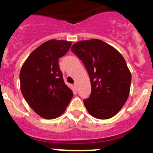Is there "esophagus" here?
Instances as JSON below:
<instances>
[{
    "mask_svg": "<svg viewBox=\"0 0 153 153\" xmlns=\"http://www.w3.org/2000/svg\"><path fill=\"white\" fill-rule=\"evenodd\" d=\"M74 88H75V90H78V85L76 83L74 84Z\"/></svg>",
    "mask_w": 153,
    "mask_h": 153,
    "instance_id": "esophagus-1",
    "label": "esophagus"
}]
</instances>
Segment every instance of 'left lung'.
I'll return each mask as SVG.
<instances>
[{"label": "left lung", "mask_w": 153, "mask_h": 153, "mask_svg": "<svg viewBox=\"0 0 153 153\" xmlns=\"http://www.w3.org/2000/svg\"><path fill=\"white\" fill-rule=\"evenodd\" d=\"M72 51L85 64L91 79V94L84 100L87 110L99 119L116 115L129 96L131 74L122 55L99 39L81 41Z\"/></svg>", "instance_id": "8db88e82"}]
</instances>
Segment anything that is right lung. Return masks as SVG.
Returning <instances> with one entry per match:
<instances>
[{
    "label": "right lung",
    "mask_w": 153,
    "mask_h": 153,
    "mask_svg": "<svg viewBox=\"0 0 153 153\" xmlns=\"http://www.w3.org/2000/svg\"><path fill=\"white\" fill-rule=\"evenodd\" d=\"M71 41L50 40L28 56L19 74L20 88L29 106L46 119L60 116L73 97L63 81L58 59L68 52Z\"/></svg>",
    "instance_id": "1"
}]
</instances>
